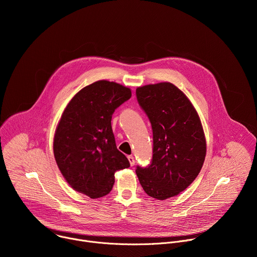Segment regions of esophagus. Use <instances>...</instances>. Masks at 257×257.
Returning <instances> with one entry per match:
<instances>
[{
	"label": "esophagus",
	"mask_w": 257,
	"mask_h": 257,
	"mask_svg": "<svg viewBox=\"0 0 257 257\" xmlns=\"http://www.w3.org/2000/svg\"><path fill=\"white\" fill-rule=\"evenodd\" d=\"M128 161H129V163H130L131 166H134L135 160H134V157H133V156H128Z\"/></svg>",
	"instance_id": "esophagus-1"
}]
</instances>
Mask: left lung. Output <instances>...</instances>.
I'll return each mask as SVG.
<instances>
[{"mask_svg":"<svg viewBox=\"0 0 257 257\" xmlns=\"http://www.w3.org/2000/svg\"><path fill=\"white\" fill-rule=\"evenodd\" d=\"M140 106L154 134L152 164L137 167L145 193L159 200L177 196L198 176L206 155V140L198 113L186 94L170 82L136 88Z\"/></svg>","mask_w":257,"mask_h":257,"instance_id":"1","label":"left lung"}]
</instances>
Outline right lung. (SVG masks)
I'll list each match as a JSON object with an SVG mask.
<instances>
[{"mask_svg": "<svg viewBox=\"0 0 257 257\" xmlns=\"http://www.w3.org/2000/svg\"><path fill=\"white\" fill-rule=\"evenodd\" d=\"M131 95L117 82L95 81L71 98L57 125L53 150L58 168L73 189L90 198L108 194L115 173L130 167L117 149L111 121Z\"/></svg>", "mask_w": 257, "mask_h": 257, "instance_id": "right-lung-1", "label": "right lung"}]
</instances>
